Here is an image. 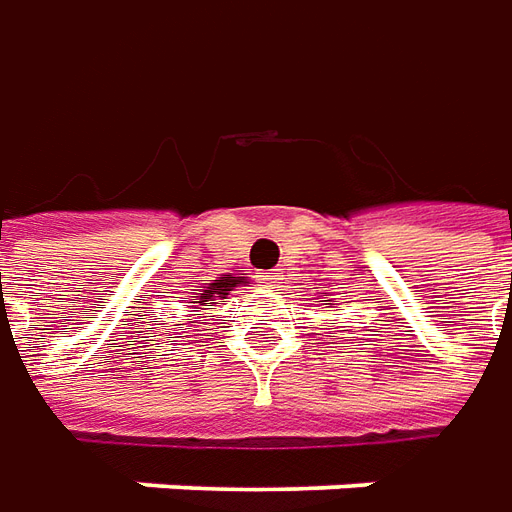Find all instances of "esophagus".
<instances>
[{
    "mask_svg": "<svg viewBox=\"0 0 512 512\" xmlns=\"http://www.w3.org/2000/svg\"><path fill=\"white\" fill-rule=\"evenodd\" d=\"M259 284L267 287V290H278V287L284 284V276H281L278 270H273V273H262V276H259Z\"/></svg>",
    "mask_w": 512,
    "mask_h": 512,
    "instance_id": "esophagus-1",
    "label": "esophagus"
}]
</instances>
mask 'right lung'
I'll use <instances>...</instances> for the list:
<instances>
[{
    "label": "right lung",
    "mask_w": 512,
    "mask_h": 512,
    "mask_svg": "<svg viewBox=\"0 0 512 512\" xmlns=\"http://www.w3.org/2000/svg\"><path fill=\"white\" fill-rule=\"evenodd\" d=\"M250 278L245 273H225L220 276L217 281H211L206 284L203 290H197L189 295V303H192V312H197L200 306H206V303H214V301H222V298H228L236 287H248Z\"/></svg>",
    "instance_id": "obj_1"
}]
</instances>
